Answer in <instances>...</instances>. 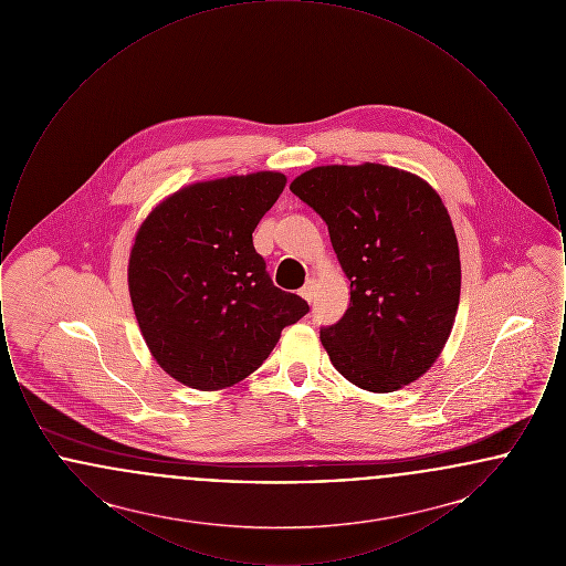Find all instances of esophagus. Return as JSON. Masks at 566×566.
I'll return each instance as SVG.
<instances>
[{"mask_svg": "<svg viewBox=\"0 0 566 566\" xmlns=\"http://www.w3.org/2000/svg\"><path fill=\"white\" fill-rule=\"evenodd\" d=\"M316 291H318V282L316 280H307L305 286L298 291V295L303 296L307 303H312L314 296H316Z\"/></svg>", "mask_w": 566, "mask_h": 566, "instance_id": "esophagus-1", "label": "esophagus"}]
</instances>
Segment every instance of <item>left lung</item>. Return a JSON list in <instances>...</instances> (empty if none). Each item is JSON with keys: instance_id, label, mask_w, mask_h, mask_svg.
I'll return each mask as SVG.
<instances>
[{"instance_id": "obj_1", "label": "left lung", "mask_w": 566, "mask_h": 566, "mask_svg": "<svg viewBox=\"0 0 566 566\" xmlns=\"http://www.w3.org/2000/svg\"><path fill=\"white\" fill-rule=\"evenodd\" d=\"M291 190L323 216L350 280V307L321 331L333 367L369 392L424 376L460 301L457 233L437 190L379 163L312 167Z\"/></svg>"}]
</instances>
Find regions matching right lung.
I'll return each instance as SVG.
<instances>
[{
  "instance_id": "add662e5",
  "label": "right lung",
  "mask_w": 566,
  "mask_h": 566,
  "mask_svg": "<svg viewBox=\"0 0 566 566\" xmlns=\"http://www.w3.org/2000/svg\"><path fill=\"white\" fill-rule=\"evenodd\" d=\"M286 187L256 171L182 187L144 218L129 254L142 337L165 374L220 390L256 371L310 305L273 286L252 233Z\"/></svg>"
}]
</instances>
